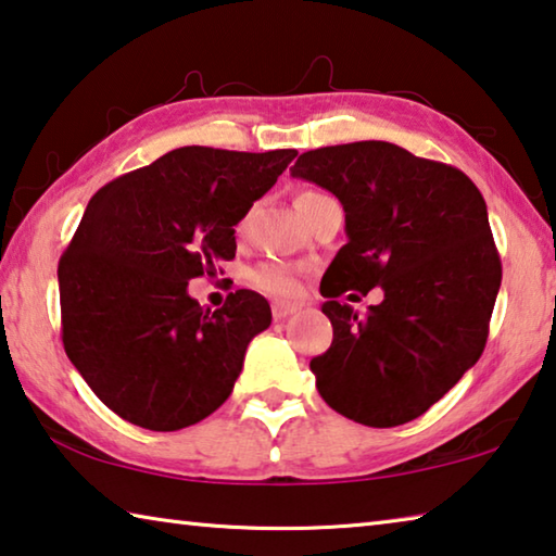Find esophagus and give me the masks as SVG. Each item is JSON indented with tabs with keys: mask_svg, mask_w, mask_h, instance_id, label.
I'll return each instance as SVG.
<instances>
[{
	"mask_svg": "<svg viewBox=\"0 0 556 556\" xmlns=\"http://www.w3.org/2000/svg\"><path fill=\"white\" fill-rule=\"evenodd\" d=\"M296 312H299L296 304H281V301H275V304H271V316H275L277 321H281V318H287Z\"/></svg>",
	"mask_w": 556,
	"mask_h": 556,
	"instance_id": "esophagus-1",
	"label": "esophagus"
}]
</instances>
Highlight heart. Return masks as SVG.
Returning <instances> with one entry per match:
<instances>
[{
	"instance_id": "heart-1",
	"label": "heart",
	"mask_w": 556,
	"mask_h": 556,
	"mask_svg": "<svg viewBox=\"0 0 556 556\" xmlns=\"http://www.w3.org/2000/svg\"><path fill=\"white\" fill-rule=\"evenodd\" d=\"M306 195H316V193L306 191L301 193L299 199H306ZM250 279L260 291H267V294H275V296H291L296 291V275L287 265H279V262H262V265L252 269Z\"/></svg>"
}]
</instances>
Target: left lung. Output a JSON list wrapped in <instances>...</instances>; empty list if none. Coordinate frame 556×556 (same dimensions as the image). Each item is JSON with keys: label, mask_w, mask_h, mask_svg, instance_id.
<instances>
[{"label": "left lung", "mask_w": 556, "mask_h": 556, "mask_svg": "<svg viewBox=\"0 0 556 556\" xmlns=\"http://www.w3.org/2000/svg\"><path fill=\"white\" fill-rule=\"evenodd\" d=\"M291 176L331 191L348 242L321 279L333 343L312 361L318 394L365 427H400L425 414L473 368L503 267L481 191L458 168L390 142L304 152ZM382 286L357 317L337 296Z\"/></svg>", "instance_id": "left-lung-1"}]
</instances>
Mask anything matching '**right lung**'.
Listing matches in <instances>:
<instances>
[{
	"mask_svg": "<svg viewBox=\"0 0 556 556\" xmlns=\"http://www.w3.org/2000/svg\"><path fill=\"white\" fill-rule=\"evenodd\" d=\"M294 156L181 147L90 199L59 262L63 348L129 425L176 431L230 397L269 304L238 289L211 312L188 281L235 257V225Z\"/></svg>",
	"mask_w": 556,
	"mask_h": 556,
	"instance_id": "right-lung-1",
	"label": "right lung"
}]
</instances>
